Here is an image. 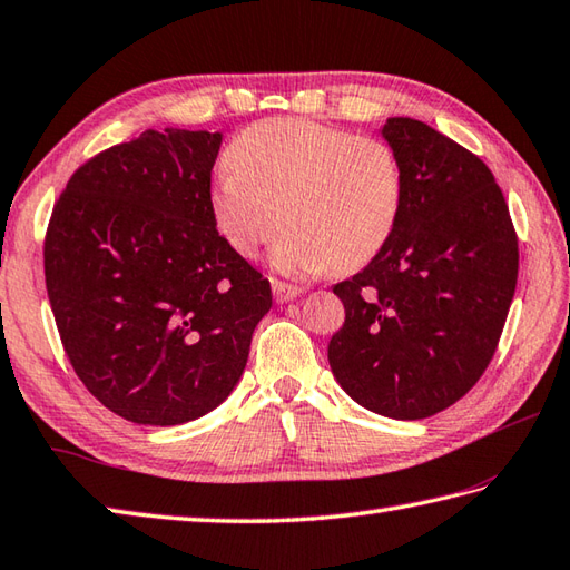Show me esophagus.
<instances>
[{
	"mask_svg": "<svg viewBox=\"0 0 570 570\" xmlns=\"http://www.w3.org/2000/svg\"><path fill=\"white\" fill-rule=\"evenodd\" d=\"M272 288H274V298L278 301V304H286V301H294V298L301 294L298 286L284 284V282H274Z\"/></svg>",
	"mask_w": 570,
	"mask_h": 570,
	"instance_id": "esophagus-1",
	"label": "esophagus"
}]
</instances>
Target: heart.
<instances>
[{"label": "heart", "mask_w": 570, "mask_h": 570, "mask_svg": "<svg viewBox=\"0 0 570 570\" xmlns=\"http://www.w3.org/2000/svg\"><path fill=\"white\" fill-rule=\"evenodd\" d=\"M232 170L209 187L215 227L244 259L282 229L274 266L292 276L353 272L373 262L403 215L405 177L381 138L306 118H272L239 132Z\"/></svg>", "instance_id": "obj_1"}]
</instances>
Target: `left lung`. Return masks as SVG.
<instances>
[{
  "label": "left lung",
  "instance_id": "left-lung-1",
  "mask_svg": "<svg viewBox=\"0 0 570 570\" xmlns=\"http://www.w3.org/2000/svg\"><path fill=\"white\" fill-rule=\"evenodd\" d=\"M405 203L383 252L333 286L345 321L328 363L355 403L393 420L454 405L487 371L519 276V239L489 167L415 118H387Z\"/></svg>",
  "mask_w": 570,
  "mask_h": 570
}]
</instances>
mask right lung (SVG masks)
<instances>
[{"label":"right lung","mask_w":570,"mask_h":570,"mask_svg":"<svg viewBox=\"0 0 570 570\" xmlns=\"http://www.w3.org/2000/svg\"><path fill=\"white\" fill-rule=\"evenodd\" d=\"M222 132L165 128L71 175L43 239L56 328L100 405L183 425L225 403L272 286L219 237L209 183Z\"/></svg>","instance_id":"1"}]
</instances>
